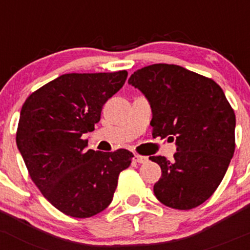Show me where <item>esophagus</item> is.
<instances>
[{"label": "esophagus", "mask_w": 250, "mask_h": 250, "mask_svg": "<svg viewBox=\"0 0 250 250\" xmlns=\"http://www.w3.org/2000/svg\"><path fill=\"white\" fill-rule=\"evenodd\" d=\"M134 160H135L136 163H140V164H144V163H146L147 160H148V158L145 156H140V154H135L134 156Z\"/></svg>", "instance_id": "1"}]
</instances>
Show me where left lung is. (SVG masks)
Wrapping results in <instances>:
<instances>
[{"label":"left lung","mask_w":250,"mask_h":250,"mask_svg":"<svg viewBox=\"0 0 250 250\" xmlns=\"http://www.w3.org/2000/svg\"><path fill=\"white\" fill-rule=\"evenodd\" d=\"M148 99L153 138L176 139L172 160L152 156L162 169L154 195L165 206L190 209L222 182L235 152L236 117L222 87L181 65L156 63L128 80Z\"/></svg>","instance_id":"1"}]
</instances>
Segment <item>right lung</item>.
I'll list each match as a JSON object with an SVG mask.
<instances>
[{
  "mask_svg": "<svg viewBox=\"0 0 250 250\" xmlns=\"http://www.w3.org/2000/svg\"><path fill=\"white\" fill-rule=\"evenodd\" d=\"M127 70L63 74L31 93L21 107L17 145L31 180L62 213L88 218L111 204L118 175L134 154L85 147L103 105L125 85Z\"/></svg>",
  "mask_w": 250,
  "mask_h": 250,
  "instance_id": "obj_1",
  "label": "right lung"
}]
</instances>
